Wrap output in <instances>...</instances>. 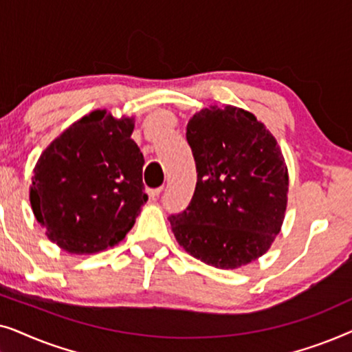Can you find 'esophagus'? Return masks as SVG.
<instances>
[{
  "label": "esophagus",
  "instance_id": "esophagus-1",
  "mask_svg": "<svg viewBox=\"0 0 352 352\" xmlns=\"http://www.w3.org/2000/svg\"><path fill=\"white\" fill-rule=\"evenodd\" d=\"M162 190H163V187H157V189H147V194H148V197H151L152 200H157L158 197H160Z\"/></svg>",
  "mask_w": 352,
  "mask_h": 352
}]
</instances>
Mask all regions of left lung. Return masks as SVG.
Returning a JSON list of instances; mask_svg holds the SVG:
<instances>
[{
    "instance_id": "obj_1",
    "label": "left lung",
    "mask_w": 352,
    "mask_h": 352,
    "mask_svg": "<svg viewBox=\"0 0 352 352\" xmlns=\"http://www.w3.org/2000/svg\"><path fill=\"white\" fill-rule=\"evenodd\" d=\"M186 139L197 184L187 208L170 216L177 243L219 269L254 261L285 216L288 173L277 141L253 113L232 105L195 113Z\"/></svg>"
}]
</instances>
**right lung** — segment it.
Here are the masks:
<instances>
[{"label": "right lung", "mask_w": 352, "mask_h": 352, "mask_svg": "<svg viewBox=\"0 0 352 352\" xmlns=\"http://www.w3.org/2000/svg\"><path fill=\"white\" fill-rule=\"evenodd\" d=\"M133 118L96 110L65 129L33 170L30 204L47 237L69 253H98L124 239L147 201Z\"/></svg>", "instance_id": "right-lung-1"}]
</instances>
